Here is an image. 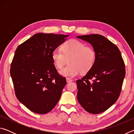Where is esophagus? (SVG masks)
Returning <instances> with one entry per match:
<instances>
[{
    "label": "esophagus",
    "mask_w": 134,
    "mask_h": 134,
    "mask_svg": "<svg viewBox=\"0 0 134 134\" xmlns=\"http://www.w3.org/2000/svg\"><path fill=\"white\" fill-rule=\"evenodd\" d=\"M72 81V80L71 79H69V78H67L66 79V81L67 83H69V82H71V81Z\"/></svg>",
    "instance_id": "esophagus-1"
}]
</instances>
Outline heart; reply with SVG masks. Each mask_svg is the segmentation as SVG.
<instances>
[{
	"mask_svg": "<svg viewBox=\"0 0 134 134\" xmlns=\"http://www.w3.org/2000/svg\"><path fill=\"white\" fill-rule=\"evenodd\" d=\"M62 51L55 50L52 53L54 65L61 69L66 64L67 67L60 71L61 75L73 77L79 72L85 74L92 69L96 62V54L94 49L80 41L71 39L67 41L62 47Z\"/></svg>",
	"mask_w": 134,
	"mask_h": 134,
	"instance_id": "heart-1",
	"label": "heart"
}]
</instances>
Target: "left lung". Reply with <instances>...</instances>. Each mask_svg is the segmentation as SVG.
<instances>
[{
	"mask_svg": "<svg viewBox=\"0 0 134 134\" xmlns=\"http://www.w3.org/2000/svg\"><path fill=\"white\" fill-rule=\"evenodd\" d=\"M77 38L89 42L96 54L92 69L76 81L77 100L87 112L98 114L118 99L125 76V67L116 45L103 36L91 34Z\"/></svg>",
	"mask_w": 134,
	"mask_h": 134,
	"instance_id": "1",
	"label": "left lung"
}]
</instances>
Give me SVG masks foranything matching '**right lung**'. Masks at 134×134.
Returning <instances> with one entry per match:
<instances>
[{
  "instance_id": "1",
  "label": "right lung",
  "mask_w": 134,
  "mask_h": 134,
  "mask_svg": "<svg viewBox=\"0 0 134 134\" xmlns=\"http://www.w3.org/2000/svg\"><path fill=\"white\" fill-rule=\"evenodd\" d=\"M69 36L36 34L16 49L10 70L15 94L32 112L45 114L60 99L66 80L57 71L51 55Z\"/></svg>"
}]
</instances>
